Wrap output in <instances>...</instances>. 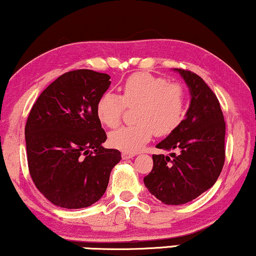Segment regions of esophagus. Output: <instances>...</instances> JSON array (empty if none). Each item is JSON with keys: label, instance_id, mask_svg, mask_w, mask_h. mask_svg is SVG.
I'll return each mask as SVG.
<instances>
[{"label": "esophagus", "instance_id": "esophagus-1", "mask_svg": "<svg viewBox=\"0 0 256 256\" xmlns=\"http://www.w3.org/2000/svg\"><path fill=\"white\" fill-rule=\"evenodd\" d=\"M135 156L134 153H128V152H123L122 153V159L123 160H127V159H130V158Z\"/></svg>", "mask_w": 256, "mask_h": 256}]
</instances>
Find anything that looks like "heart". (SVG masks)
Returning a JSON list of instances; mask_svg holds the SVG:
<instances>
[{
  "label": "heart",
  "instance_id": "1",
  "mask_svg": "<svg viewBox=\"0 0 256 256\" xmlns=\"http://www.w3.org/2000/svg\"><path fill=\"white\" fill-rule=\"evenodd\" d=\"M121 96L106 91L96 106L97 118L104 126L115 128L121 123L127 108H135L136 124L121 127L109 135L112 147L124 152H136L153 136L172 133L185 115V92L182 85L168 83L166 78L138 72L124 80Z\"/></svg>",
  "mask_w": 256,
  "mask_h": 256
}]
</instances>
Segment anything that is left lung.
<instances>
[{
	"label": "left lung",
	"mask_w": 256,
	"mask_h": 256,
	"mask_svg": "<svg viewBox=\"0 0 256 256\" xmlns=\"http://www.w3.org/2000/svg\"><path fill=\"white\" fill-rule=\"evenodd\" d=\"M188 86L191 102L185 118L156 144L170 156L154 154L153 170L144 182L167 205L196 200L215 184L226 159V122L216 94L198 74L174 68Z\"/></svg>",
	"instance_id": "obj_1"
}]
</instances>
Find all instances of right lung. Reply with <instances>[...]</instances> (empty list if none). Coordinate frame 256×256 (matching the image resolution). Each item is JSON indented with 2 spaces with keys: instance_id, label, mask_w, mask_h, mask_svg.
Here are the masks:
<instances>
[{
  "instance_id": "right-lung-1",
  "label": "right lung",
  "mask_w": 256,
  "mask_h": 256,
  "mask_svg": "<svg viewBox=\"0 0 256 256\" xmlns=\"http://www.w3.org/2000/svg\"><path fill=\"white\" fill-rule=\"evenodd\" d=\"M110 76L92 70L66 72L48 85L30 109L24 128L30 174L56 206L88 208L104 194L121 160L104 148L106 134L96 106Z\"/></svg>"
}]
</instances>
